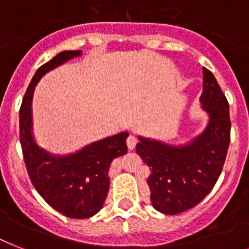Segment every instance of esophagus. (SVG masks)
Listing matches in <instances>:
<instances>
[{
	"label": "esophagus",
	"instance_id": "1",
	"mask_svg": "<svg viewBox=\"0 0 249 249\" xmlns=\"http://www.w3.org/2000/svg\"><path fill=\"white\" fill-rule=\"evenodd\" d=\"M126 144H128V148L129 150H134L136 148V144H137V138L133 134L128 137V140H126Z\"/></svg>",
	"mask_w": 249,
	"mask_h": 249
}]
</instances>
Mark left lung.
Segmentation results:
<instances>
[{
	"label": "left lung",
	"instance_id": "8db88e82",
	"mask_svg": "<svg viewBox=\"0 0 249 249\" xmlns=\"http://www.w3.org/2000/svg\"><path fill=\"white\" fill-rule=\"evenodd\" d=\"M201 107L208 117L204 130L182 144L138 136L137 154L150 166L152 207L165 214H178L204 199L220 177L230 143L228 99L216 77L203 68Z\"/></svg>",
	"mask_w": 249,
	"mask_h": 249
}]
</instances>
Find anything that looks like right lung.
Listing matches in <instances>:
<instances>
[{
  "label": "right lung",
  "instance_id": "add662e5",
  "mask_svg": "<svg viewBox=\"0 0 249 249\" xmlns=\"http://www.w3.org/2000/svg\"><path fill=\"white\" fill-rule=\"evenodd\" d=\"M81 55V50H66L41 66L25 91L19 112L21 150L31 181L48 204L70 218H88L101 211L109 189L111 163L128 152V132L106 137L66 155L53 154L35 140V88L48 72Z\"/></svg>",
  "mask_w": 249,
  "mask_h": 249
}]
</instances>
